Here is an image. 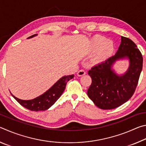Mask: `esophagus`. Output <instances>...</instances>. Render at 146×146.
<instances>
[{
  "mask_svg": "<svg viewBox=\"0 0 146 146\" xmlns=\"http://www.w3.org/2000/svg\"><path fill=\"white\" fill-rule=\"evenodd\" d=\"M86 73V71L84 70H80L77 72V75L79 76H83V75H84Z\"/></svg>",
  "mask_w": 146,
  "mask_h": 146,
  "instance_id": "esophagus-1",
  "label": "esophagus"
}]
</instances>
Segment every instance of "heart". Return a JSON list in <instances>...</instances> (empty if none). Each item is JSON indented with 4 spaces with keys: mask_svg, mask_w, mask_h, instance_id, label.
<instances>
[{
    "mask_svg": "<svg viewBox=\"0 0 146 146\" xmlns=\"http://www.w3.org/2000/svg\"><path fill=\"white\" fill-rule=\"evenodd\" d=\"M90 46L93 51H97L93 58V60L97 62L104 60L114 50V44L112 42L102 35L94 36L90 42Z\"/></svg>",
    "mask_w": 146,
    "mask_h": 146,
    "instance_id": "1",
    "label": "heart"
}]
</instances>
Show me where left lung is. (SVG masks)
Segmentation results:
<instances>
[{"instance_id": "8db88e82", "label": "left lung", "mask_w": 146, "mask_h": 146, "mask_svg": "<svg viewBox=\"0 0 146 146\" xmlns=\"http://www.w3.org/2000/svg\"><path fill=\"white\" fill-rule=\"evenodd\" d=\"M121 40L114 56L94 66L88 71L92 82L88 95L102 110H112L126 102L135 93L142 71L143 58L137 45L124 36ZM123 58L130 60V68L124 75L117 76L111 66L116 60Z\"/></svg>"}]
</instances>
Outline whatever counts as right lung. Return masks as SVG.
Listing matches in <instances>:
<instances>
[{
  "mask_svg": "<svg viewBox=\"0 0 146 146\" xmlns=\"http://www.w3.org/2000/svg\"><path fill=\"white\" fill-rule=\"evenodd\" d=\"M36 35V34L33 35L28 37V38L33 37ZM73 76V75L63 76L60 79H59L57 82L46 92L33 100H24L15 97L12 94L11 95L20 104L28 110L34 111H45L53 105L56 101L60 98L65 90L66 84L69 80L72 79Z\"/></svg>",
  "mask_w": 146,
  "mask_h": 146,
  "instance_id": "right-lung-1",
  "label": "right lung"
}]
</instances>
